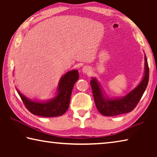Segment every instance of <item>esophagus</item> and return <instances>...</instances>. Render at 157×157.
I'll return each mask as SVG.
<instances>
[{"mask_svg":"<svg viewBox=\"0 0 157 157\" xmlns=\"http://www.w3.org/2000/svg\"><path fill=\"white\" fill-rule=\"evenodd\" d=\"M82 72H83L84 73H86V74H89L91 72V68H90L89 66H84V67L82 68Z\"/></svg>","mask_w":157,"mask_h":157,"instance_id":"34e87169","label":"esophagus"}]
</instances>
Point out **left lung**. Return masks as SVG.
I'll list each match as a JSON object with an SVG mask.
<instances>
[{
    "mask_svg": "<svg viewBox=\"0 0 157 157\" xmlns=\"http://www.w3.org/2000/svg\"><path fill=\"white\" fill-rule=\"evenodd\" d=\"M143 78L139 84L123 97L109 98L96 78H91V86L95 105L99 112L105 116H115L129 113L136 107L147 88L149 81V67L145 55Z\"/></svg>",
    "mask_w": 157,
    "mask_h": 157,
    "instance_id": "obj_1",
    "label": "left lung"
}]
</instances>
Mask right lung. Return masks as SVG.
Listing matches in <instances>:
<instances>
[{"instance_id":"obj_1","label":"right lung","mask_w":157,"mask_h":157,"mask_svg":"<svg viewBox=\"0 0 157 157\" xmlns=\"http://www.w3.org/2000/svg\"><path fill=\"white\" fill-rule=\"evenodd\" d=\"M79 79L78 70L68 71L62 76L58 84L55 96L43 101L33 100L17 91L29 111L41 117H56L63 115L68 110L73 88Z\"/></svg>"}]
</instances>
